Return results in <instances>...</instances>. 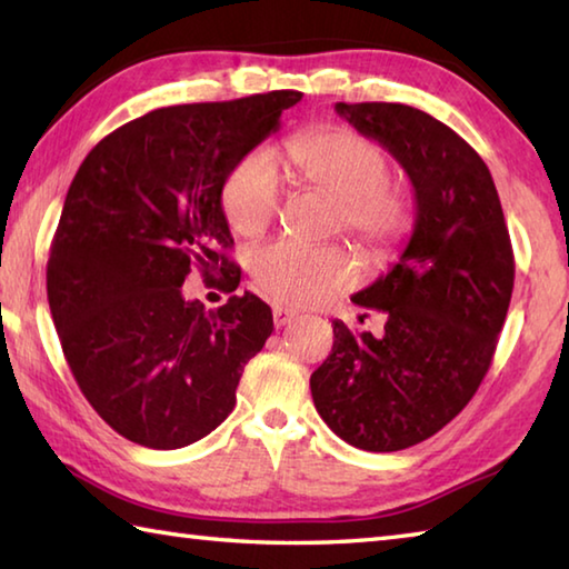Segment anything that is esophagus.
<instances>
[{"mask_svg":"<svg viewBox=\"0 0 569 569\" xmlns=\"http://www.w3.org/2000/svg\"><path fill=\"white\" fill-rule=\"evenodd\" d=\"M298 318V311H293V308H286V306H273V323L276 328H283L291 323V320Z\"/></svg>","mask_w":569,"mask_h":569,"instance_id":"obj_1","label":"esophagus"}]
</instances>
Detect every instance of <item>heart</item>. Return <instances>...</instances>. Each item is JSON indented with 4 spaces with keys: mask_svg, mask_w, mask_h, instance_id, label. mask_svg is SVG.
I'll use <instances>...</instances> for the list:
<instances>
[{
    "mask_svg": "<svg viewBox=\"0 0 569 569\" xmlns=\"http://www.w3.org/2000/svg\"><path fill=\"white\" fill-rule=\"evenodd\" d=\"M288 161L303 183L338 201L336 229L363 253L380 258L406 239L412 201L390 181L388 153L348 129L311 131L288 143ZM223 213L243 236L263 233L281 211L283 179L271 153L251 151L223 181ZM256 283L276 301L316 306L356 281V266L340 246L276 241L253 253Z\"/></svg>",
    "mask_w": 569,
    "mask_h": 569,
    "instance_id": "heart-1",
    "label": "heart"
}]
</instances>
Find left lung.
Listing matches in <instances>:
<instances>
[{
	"label": "left lung",
	"mask_w": 569,
	"mask_h": 569,
	"mask_svg": "<svg viewBox=\"0 0 569 569\" xmlns=\"http://www.w3.org/2000/svg\"><path fill=\"white\" fill-rule=\"evenodd\" d=\"M336 111L408 173L416 226L398 263L350 298L383 313L380 336L333 320L311 392L338 438L396 452L436 436L480 388L508 316L512 246L490 169L450 127L386 101Z\"/></svg>",
	"instance_id": "1"
}]
</instances>
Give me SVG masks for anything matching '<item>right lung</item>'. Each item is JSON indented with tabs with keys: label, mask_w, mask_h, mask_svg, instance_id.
I'll use <instances>...</instances> for the list:
<instances>
[{
	"label": "right lung",
	"mask_w": 569,
	"mask_h": 569,
	"mask_svg": "<svg viewBox=\"0 0 569 569\" xmlns=\"http://www.w3.org/2000/svg\"><path fill=\"white\" fill-rule=\"evenodd\" d=\"M301 91L179 104L101 139L69 186L51 241L47 296L77 383L131 442L177 450L229 418L243 366L273 316L253 293L206 311L181 286L193 268L236 291L241 268L221 191L281 127Z\"/></svg>",
	"instance_id": "1"
}]
</instances>
